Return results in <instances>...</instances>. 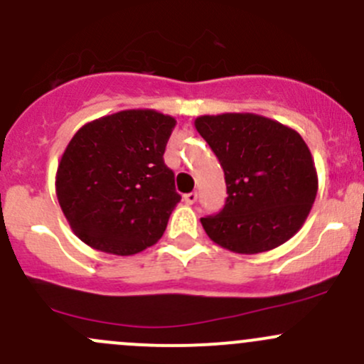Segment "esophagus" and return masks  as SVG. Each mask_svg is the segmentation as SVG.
Returning <instances> with one entry per match:
<instances>
[{"instance_id": "esophagus-1", "label": "esophagus", "mask_w": 364, "mask_h": 364, "mask_svg": "<svg viewBox=\"0 0 364 364\" xmlns=\"http://www.w3.org/2000/svg\"><path fill=\"white\" fill-rule=\"evenodd\" d=\"M183 200H185L186 204H188V205H193L195 202H197V193H195V192H190V193L183 195Z\"/></svg>"}]
</instances>
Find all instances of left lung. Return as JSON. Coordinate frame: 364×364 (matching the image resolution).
<instances>
[{
  "instance_id": "obj_1",
  "label": "left lung",
  "mask_w": 364,
  "mask_h": 364,
  "mask_svg": "<svg viewBox=\"0 0 364 364\" xmlns=\"http://www.w3.org/2000/svg\"><path fill=\"white\" fill-rule=\"evenodd\" d=\"M195 129L220 160L228 193L216 216L200 218L209 239L239 255L291 239L317 195V171L300 134L255 113L202 114Z\"/></svg>"
}]
</instances>
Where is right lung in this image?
<instances>
[{"label": "right lung", "mask_w": 364, "mask_h": 364, "mask_svg": "<svg viewBox=\"0 0 364 364\" xmlns=\"http://www.w3.org/2000/svg\"><path fill=\"white\" fill-rule=\"evenodd\" d=\"M176 118L124 109L76 131L59 160L55 193L71 230L108 255L131 256L164 235L181 200L164 151Z\"/></svg>", "instance_id": "1"}]
</instances>
